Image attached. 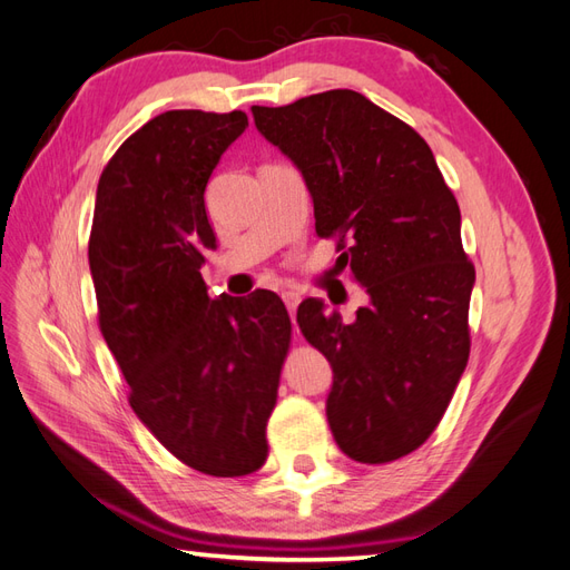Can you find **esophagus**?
I'll list each match as a JSON object with an SVG mask.
<instances>
[{
  "label": "esophagus",
  "instance_id": "esophagus-1",
  "mask_svg": "<svg viewBox=\"0 0 570 570\" xmlns=\"http://www.w3.org/2000/svg\"><path fill=\"white\" fill-rule=\"evenodd\" d=\"M282 298H284V303H286L288 313H291V321L296 323V308H298V303H301V294H298V291H284Z\"/></svg>",
  "mask_w": 570,
  "mask_h": 570
}]
</instances>
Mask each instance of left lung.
Masks as SVG:
<instances>
[{
  "mask_svg": "<svg viewBox=\"0 0 570 570\" xmlns=\"http://www.w3.org/2000/svg\"><path fill=\"white\" fill-rule=\"evenodd\" d=\"M253 116L306 181L315 233L340 237V259L368 296L352 323L321 298L298 306L301 333L333 366L330 430L362 464L401 459L440 425L469 362L475 269L456 198L430 145L360 91L253 106Z\"/></svg>",
  "mask_w": 570,
  "mask_h": 570,
  "instance_id": "obj_1",
  "label": "left lung"
}]
</instances>
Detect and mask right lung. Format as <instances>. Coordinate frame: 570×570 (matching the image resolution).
<instances>
[{"mask_svg": "<svg viewBox=\"0 0 570 570\" xmlns=\"http://www.w3.org/2000/svg\"><path fill=\"white\" fill-rule=\"evenodd\" d=\"M243 111H165L104 167L89 237L99 327L130 386V407L169 454L218 479L267 461V420L291 342L267 288L210 298L216 249L206 184L243 136Z\"/></svg>", "mask_w": 570, "mask_h": 570, "instance_id": "right-lung-1", "label": "right lung"}]
</instances>
